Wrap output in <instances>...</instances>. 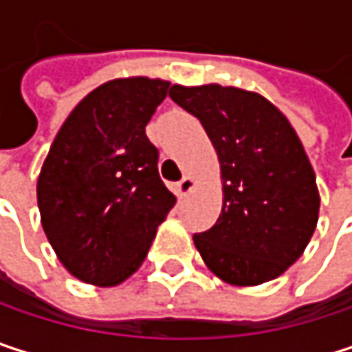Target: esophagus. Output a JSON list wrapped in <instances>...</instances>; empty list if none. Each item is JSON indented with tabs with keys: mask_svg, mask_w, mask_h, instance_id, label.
<instances>
[{
	"mask_svg": "<svg viewBox=\"0 0 352 352\" xmlns=\"http://www.w3.org/2000/svg\"><path fill=\"white\" fill-rule=\"evenodd\" d=\"M193 185H195V181H193L189 175H185L181 181H179V183H177V195H181V197H183V195H187V193L193 189Z\"/></svg>",
	"mask_w": 352,
	"mask_h": 352,
	"instance_id": "esophagus-1",
	"label": "esophagus"
}]
</instances>
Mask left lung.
<instances>
[{"instance_id": "8db88e82", "label": "left lung", "mask_w": 352, "mask_h": 352, "mask_svg": "<svg viewBox=\"0 0 352 352\" xmlns=\"http://www.w3.org/2000/svg\"><path fill=\"white\" fill-rule=\"evenodd\" d=\"M169 96L201 122L220 161L222 214L193 234L204 263L232 285L279 277L302 256L320 210L316 175L296 130L269 100L239 87L173 85Z\"/></svg>"}]
</instances>
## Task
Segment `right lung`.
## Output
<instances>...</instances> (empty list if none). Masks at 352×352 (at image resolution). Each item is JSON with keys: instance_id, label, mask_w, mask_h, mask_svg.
<instances>
[{"instance_id": "right-lung-1", "label": "right lung", "mask_w": 352, "mask_h": 352, "mask_svg": "<svg viewBox=\"0 0 352 352\" xmlns=\"http://www.w3.org/2000/svg\"><path fill=\"white\" fill-rule=\"evenodd\" d=\"M169 85L148 77L107 81L52 140L36 185L40 220L58 261L85 283L128 279L175 206L144 130Z\"/></svg>"}]
</instances>
